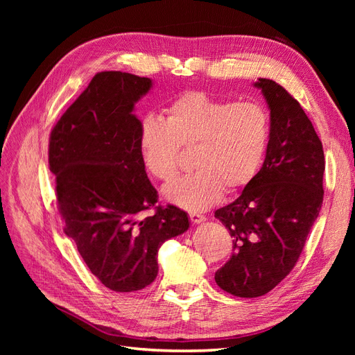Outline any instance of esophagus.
I'll return each mask as SVG.
<instances>
[{"instance_id":"obj_1","label":"esophagus","mask_w":355,"mask_h":355,"mask_svg":"<svg viewBox=\"0 0 355 355\" xmlns=\"http://www.w3.org/2000/svg\"><path fill=\"white\" fill-rule=\"evenodd\" d=\"M189 219L192 223H202L206 220V216H202L200 213H189Z\"/></svg>"}]
</instances>
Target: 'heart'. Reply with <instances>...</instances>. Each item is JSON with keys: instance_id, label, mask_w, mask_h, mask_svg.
Masks as SVG:
<instances>
[{"instance_id": "b5f03b06", "label": "heart", "mask_w": 355, "mask_h": 355, "mask_svg": "<svg viewBox=\"0 0 355 355\" xmlns=\"http://www.w3.org/2000/svg\"><path fill=\"white\" fill-rule=\"evenodd\" d=\"M270 115L259 102L218 99L185 92L168 103L166 121L148 114L139 125L142 164L153 178L168 182L180 167V148L191 149L192 173L164 188L167 201L187 210H206L223 189L239 192L259 171L270 144Z\"/></svg>"}]
</instances>
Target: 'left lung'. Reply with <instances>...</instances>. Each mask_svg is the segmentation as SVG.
Masks as SVG:
<instances>
[{"mask_svg": "<svg viewBox=\"0 0 355 355\" xmlns=\"http://www.w3.org/2000/svg\"><path fill=\"white\" fill-rule=\"evenodd\" d=\"M254 87L271 116L265 161L241 196L214 211L234 249L214 280L239 297L268 293L293 270L324 196L323 145L302 106L272 80Z\"/></svg>", "mask_w": 355, "mask_h": 355, "instance_id": "obj_1", "label": "left lung"}]
</instances>
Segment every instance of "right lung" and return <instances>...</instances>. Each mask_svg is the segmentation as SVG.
Masks as SVG:
<instances>
[{"mask_svg":"<svg viewBox=\"0 0 355 355\" xmlns=\"http://www.w3.org/2000/svg\"><path fill=\"white\" fill-rule=\"evenodd\" d=\"M151 87V80L133 73H96L53 127L49 144L63 231L92 274L121 293L151 284L159 245L189 228L184 210L157 206L139 153L135 103ZM149 208L156 213L145 217Z\"/></svg>","mask_w":355,"mask_h":355,"instance_id":"add662e5","label":"right lung"}]
</instances>
